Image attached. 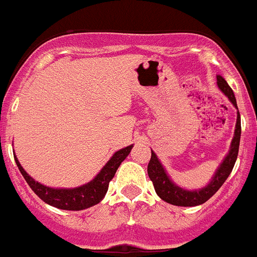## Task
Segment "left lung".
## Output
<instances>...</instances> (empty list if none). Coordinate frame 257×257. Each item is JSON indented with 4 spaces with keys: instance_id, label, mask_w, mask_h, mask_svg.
Returning <instances> with one entry per match:
<instances>
[{
    "instance_id": "obj_1",
    "label": "left lung",
    "mask_w": 257,
    "mask_h": 257,
    "mask_svg": "<svg viewBox=\"0 0 257 257\" xmlns=\"http://www.w3.org/2000/svg\"><path fill=\"white\" fill-rule=\"evenodd\" d=\"M217 84L218 88L227 95L231 103L238 109L234 92H232V89L227 84V81L222 76H217ZM240 133V114L238 111L236 124H235V134L234 138H232V142H231V147L227 156L224 158L222 164L219 165V168L217 169L213 180L205 188L198 190H186L184 188H180L179 185H176L175 182L169 179V176L167 175V172H165L164 167L162 165L158 156L155 155L154 151H151V160L148 163L147 172L148 176H150V180L154 184L155 192L158 193V196L163 201L172 203V205H176V206H197V205H202V203L206 202L210 197H213L218 192L220 186L223 185V182L227 180L231 171L234 168L236 158H238Z\"/></svg>"
}]
</instances>
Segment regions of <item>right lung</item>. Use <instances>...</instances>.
<instances>
[{
	"label": "right lung",
	"mask_w": 257,
	"mask_h": 257,
	"mask_svg": "<svg viewBox=\"0 0 257 257\" xmlns=\"http://www.w3.org/2000/svg\"><path fill=\"white\" fill-rule=\"evenodd\" d=\"M131 148L133 146H128V147L116 151L92 181L85 185L78 186V188H72V189H57V188L42 185L40 182L35 181L33 177H30L29 173H26V171L19 164L17 156H14V159H16L17 167L29 186L40 200H43L46 203L57 207V209L84 210L94 206L95 203H98L105 197L107 188H109V182L115 175L120 163L123 162L127 158V155L130 154Z\"/></svg>",
	"instance_id": "obj_1"
}]
</instances>
